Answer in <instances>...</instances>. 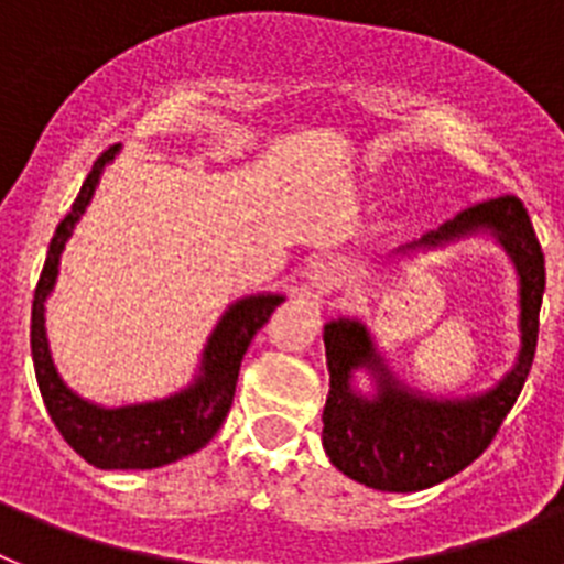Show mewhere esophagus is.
I'll return each mask as SVG.
<instances>
[{"mask_svg": "<svg viewBox=\"0 0 564 564\" xmlns=\"http://www.w3.org/2000/svg\"><path fill=\"white\" fill-rule=\"evenodd\" d=\"M316 285L322 288V291H333V288L341 285V268L338 265H318L316 271Z\"/></svg>", "mask_w": 564, "mask_h": 564, "instance_id": "esophagus-1", "label": "esophagus"}]
</instances>
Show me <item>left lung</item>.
I'll list each match as a JSON object with an SVG mask.
<instances>
[{"mask_svg":"<svg viewBox=\"0 0 564 564\" xmlns=\"http://www.w3.org/2000/svg\"><path fill=\"white\" fill-rule=\"evenodd\" d=\"M491 231L520 271L522 350L514 370L495 390L466 401H435L398 387L387 372L364 325L338 318L325 325V350L330 367V395L325 403L322 443L333 466L356 482L378 491H421L449 480L488 449L497 430L517 403L528 370L534 364L540 307L545 293V253L534 223L520 197L502 194L463 208L417 242L401 246L406 253L421 246H441L455 237ZM367 366L377 372L379 395L367 402L349 390V372Z\"/></svg>","mask_w":564,"mask_h":564,"instance_id":"obj_1","label":"left lung"}]
</instances>
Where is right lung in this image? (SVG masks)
<instances>
[{
	"label": "right lung",
	"mask_w": 564,
	"mask_h": 564,
	"mask_svg": "<svg viewBox=\"0 0 564 564\" xmlns=\"http://www.w3.org/2000/svg\"><path fill=\"white\" fill-rule=\"evenodd\" d=\"M112 158L115 149H107L93 163V172L87 174L76 203L50 239L47 259H44L36 293H33L30 350H33V367H36L44 406L64 441L76 449V455H82L96 468H158L194 455L217 435L231 410L239 364H242L248 344L253 341L259 327L271 318V313L282 305V296L259 293V296L239 299L237 305L228 307L203 352V376L188 390L177 392L166 401L104 410V406L82 401L76 392L67 390L53 367V358H50L47 336H44V299L56 282L64 242L69 239L89 197L96 192L104 163H109Z\"/></svg>",
	"instance_id": "add662e5"
}]
</instances>
